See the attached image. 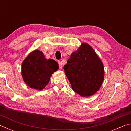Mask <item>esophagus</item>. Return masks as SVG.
Returning <instances> with one entry per match:
<instances>
[{"mask_svg":"<svg viewBox=\"0 0 131 131\" xmlns=\"http://www.w3.org/2000/svg\"><path fill=\"white\" fill-rule=\"evenodd\" d=\"M58 64H59V69H62V63L60 61L58 62Z\"/></svg>","mask_w":131,"mask_h":131,"instance_id":"esophagus-1","label":"esophagus"}]
</instances>
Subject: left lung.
Listing matches in <instances>:
<instances>
[{"mask_svg":"<svg viewBox=\"0 0 131 131\" xmlns=\"http://www.w3.org/2000/svg\"><path fill=\"white\" fill-rule=\"evenodd\" d=\"M63 69L73 90L81 97H90L99 90L105 77L102 62L90 44H81L72 53Z\"/></svg>","mask_w":131,"mask_h":131,"instance_id":"left-lung-1","label":"left lung"}]
</instances>
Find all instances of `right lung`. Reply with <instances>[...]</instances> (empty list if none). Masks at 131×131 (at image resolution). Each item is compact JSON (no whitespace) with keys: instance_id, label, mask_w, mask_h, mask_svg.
<instances>
[{"instance_id":"add662e5","label":"right lung","mask_w":131,"mask_h":131,"mask_svg":"<svg viewBox=\"0 0 131 131\" xmlns=\"http://www.w3.org/2000/svg\"><path fill=\"white\" fill-rule=\"evenodd\" d=\"M58 69L56 61L46 59L43 52L36 49L24 59L22 63L21 75L28 86L41 91L47 85L52 74Z\"/></svg>"}]
</instances>
